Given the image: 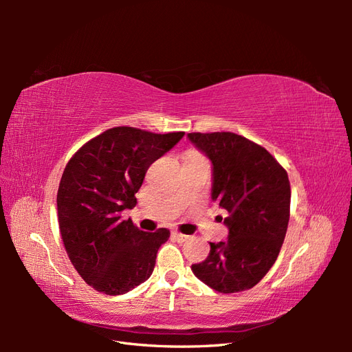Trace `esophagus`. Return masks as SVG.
I'll return each mask as SVG.
<instances>
[{"mask_svg":"<svg viewBox=\"0 0 352 352\" xmlns=\"http://www.w3.org/2000/svg\"><path fill=\"white\" fill-rule=\"evenodd\" d=\"M173 236H175L179 242H185V241L189 239L188 235H184V233H180V232H173Z\"/></svg>","mask_w":352,"mask_h":352,"instance_id":"obj_1","label":"esophagus"}]
</instances>
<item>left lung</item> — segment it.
<instances>
[{"label": "left lung", "mask_w": 352, "mask_h": 352, "mask_svg": "<svg viewBox=\"0 0 352 352\" xmlns=\"http://www.w3.org/2000/svg\"><path fill=\"white\" fill-rule=\"evenodd\" d=\"M212 163V199L229 212L226 242H210L192 264L199 280L221 294L251 289L272 269L286 235L291 184L265 148L232 132L188 133Z\"/></svg>", "instance_id": "obj_1"}]
</instances>
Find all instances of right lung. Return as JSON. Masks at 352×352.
Listing matches in <instances>:
<instances>
[{"label":"right lung","mask_w":352,"mask_h":352,"mask_svg":"<svg viewBox=\"0 0 352 352\" xmlns=\"http://www.w3.org/2000/svg\"><path fill=\"white\" fill-rule=\"evenodd\" d=\"M184 135L117 126L69 160L57 192L58 226L72 264L95 291L122 295L151 276L170 232H144L122 220V211L136 206L148 167Z\"/></svg>","instance_id":"obj_1"}]
</instances>
